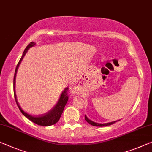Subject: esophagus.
Wrapping results in <instances>:
<instances>
[{"mask_svg":"<svg viewBox=\"0 0 152 152\" xmlns=\"http://www.w3.org/2000/svg\"><path fill=\"white\" fill-rule=\"evenodd\" d=\"M78 90V87L77 85L74 86V87H73V88H72V91H74V92H76Z\"/></svg>","mask_w":152,"mask_h":152,"instance_id":"obj_1","label":"esophagus"}]
</instances>
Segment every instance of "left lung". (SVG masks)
Masks as SVG:
<instances>
[{
    "instance_id": "obj_1",
    "label": "left lung",
    "mask_w": 152,
    "mask_h": 152,
    "mask_svg": "<svg viewBox=\"0 0 152 152\" xmlns=\"http://www.w3.org/2000/svg\"><path fill=\"white\" fill-rule=\"evenodd\" d=\"M85 120L87 121L88 123L91 125L94 126H98V127H103V126H110L111 125V124H115V122L117 121H119V120H117V121H111V122H109V123H106V124H99V123H96V122H94L91 121V120L89 119L88 117H87V115H85Z\"/></svg>"
}]
</instances>
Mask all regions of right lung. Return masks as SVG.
I'll use <instances>...</instances> for the list:
<instances>
[{"label": "right lung", "instance_id": "add662e5", "mask_svg": "<svg viewBox=\"0 0 152 152\" xmlns=\"http://www.w3.org/2000/svg\"><path fill=\"white\" fill-rule=\"evenodd\" d=\"M35 42H31L26 48L24 50L23 54H22V56L21 58H20V61L18 62L16 68H15V74H14V78H13V92H14V97L15 102H16V104L19 108V109L21 113L23 114L24 116H25L26 118H28L29 120H31V121H33V123H35L37 125L39 126H52L55 124L56 122H57L58 120H59L61 116L62 113L63 111V109H64L65 105L67 102V100H68V96H67V90H68V88H65L64 91H63V92L61 94V96L57 103L56 104V105L54 106V107L53 108V109H51L48 113H47L46 114L42 115H39V116H33V115H29L28 113L24 112L23 110L22 109V108L20 107L18 102L16 94H15V78H16V74H17V71L18 67H19L20 63H21L22 59H23L24 56H25L27 52L29 50V48H32L33 46H35Z\"/></svg>", "mask_w": 152, "mask_h": 152}]
</instances>
